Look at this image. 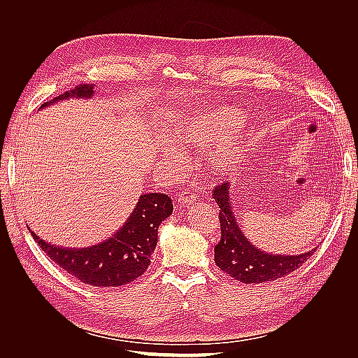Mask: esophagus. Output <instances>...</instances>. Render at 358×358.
<instances>
[{
	"label": "esophagus",
	"instance_id": "esophagus-1",
	"mask_svg": "<svg viewBox=\"0 0 358 358\" xmlns=\"http://www.w3.org/2000/svg\"><path fill=\"white\" fill-rule=\"evenodd\" d=\"M196 196H194V192H191V191H183L180 196H179V199H178V203L180 204V206H191V204H194L196 203Z\"/></svg>",
	"mask_w": 358,
	"mask_h": 358
}]
</instances>
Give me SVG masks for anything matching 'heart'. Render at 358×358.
Instances as JSON below:
<instances>
[{"label":"heart","mask_w":358,"mask_h":358,"mask_svg":"<svg viewBox=\"0 0 358 358\" xmlns=\"http://www.w3.org/2000/svg\"><path fill=\"white\" fill-rule=\"evenodd\" d=\"M243 112L231 106L206 110L183 119L173 131V143L189 145L206 150V164L216 175H233L248 158L251 137ZM167 158L179 159L176 149L164 148Z\"/></svg>","instance_id":"obj_1"}]
</instances>
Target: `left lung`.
<instances>
[{
    "instance_id": "8db88e82",
    "label": "left lung",
    "mask_w": 358,
    "mask_h": 358,
    "mask_svg": "<svg viewBox=\"0 0 358 358\" xmlns=\"http://www.w3.org/2000/svg\"><path fill=\"white\" fill-rule=\"evenodd\" d=\"M230 189V182H224L213 191V199L221 209V241L215 246V263L222 272L243 284H263L294 272L315 254L317 248L297 255H282L252 245L236 220Z\"/></svg>"
}]
</instances>
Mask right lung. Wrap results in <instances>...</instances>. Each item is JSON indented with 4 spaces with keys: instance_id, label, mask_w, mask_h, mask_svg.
I'll use <instances>...</instances> for the list:
<instances>
[{
    "instance_id": "obj_1",
    "label": "right lung",
    "mask_w": 358,
    "mask_h": 358,
    "mask_svg": "<svg viewBox=\"0 0 358 358\" xmlns=\"http://www.w3.org/2000/svg\"><path fill=\"white\" fill-rule=\"evenodd\" d=\"M94 94V85H80L41 104L40 109L70 99L91 100ZM171 212L173 203L167 194L143 192L122 227L103 242L85 248L53 245L41 239L29 227L28 230L53 263L83 284L103 288L121 287L146 272L157 248L158 227Z\"/></svg>"
}]
</instances>
